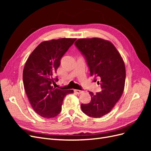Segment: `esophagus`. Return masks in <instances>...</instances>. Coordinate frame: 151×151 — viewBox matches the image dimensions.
I'll return each mask as SVG.
<instances>
[{"mask_svg":"<svg viewBox=\"0 0 151 151\" xmlns=\"http://www.w3.org/2000/svg\"><path fill=\"white\" fill-rule=\"evenodd\" d=\"M74 91L77 94H81V93H83L84 92L83 91H81V90H78V89H74Z\"/></svg>","mask_w":151,"mask_h":151,"instance_id":"34e87169","label":"esophagus"}]
</instances>
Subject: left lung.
<instances>
[{"label": "left lung", "mask_w": 151, "mask_h": 151, "mask_svg": "<svg viewBox=\"0 0 151 151\" xmlns=\"http://www.w3.org/2000/svg\"><path fill=\"white\" fill-rule=\"evenodd\" d=\"M76 46L83 53L89 66L91 76L101 86L100 93L89 92L91 100L81 104L86 115L100 118L111 111L121 98L125 88V63L113 44L99 38H80Z\"/></svg>", "instance_id": "left-lung-1"}]
</instances>
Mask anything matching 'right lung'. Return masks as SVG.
Returning a JSON list of instances; mask_svg holds the SVG:
<instances>
[{"instance_id":"1","label":"right lung","mask_w":151,"mask_h":151,"mask_svg":"<svg viewBox=\"0 0 151 151\" xmlns=\"http://www.w3.org/2000/svg\"><path fill=\"white\" fill-rule=\"evenodd\" d=\"M76 38L45 41L31 53L23 69L26 93L34 111L43 118H53L61 111L63 98L73 90H61L52 86L53 75L60 66L61 58Z\"/></svg>"}]
</instances>
